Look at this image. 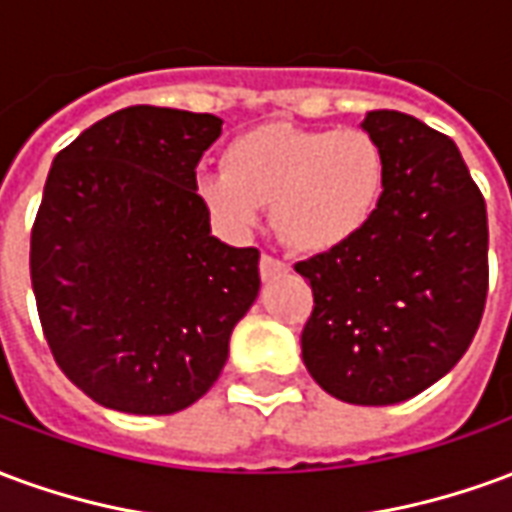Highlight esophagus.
I'll return each instance as SVG.
<instances>
[{"label":"esophagus","mask_w":512,"mask_h":512,"mask_svg":"<svg viewBox=\"0 0 512 512\" xmlns=\"http://www.w3.org/2000/svg\"><path fill=\"white\" fill-rule=\"evenodd\" d=\"M285 271H288V266H285L282 260H277V257H271V255L260 257V277H263V282L279 277V274H285Z\"/></svg>","instance_id":"34e87169"}]
</instances>
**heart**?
<instances>
[{
    "label": "heart",
    "instance_id": "heart-1",
    "mask_svg": "<svg viewBox=\"0 0 512 512\" xmlns=\"http://www.w3.org/2000/svg\"><path fill=\"white\" fill-rule=\"evenodd\" d=\"M386 161L373 136L359 128H299L271 123L235 136L224 169L197 172V194L235 235L274 211L279 238L299 252L345 244L376 213Z\"/></svg>",
    "mask_w": 512,
    "mask_h": 512
}]
</instances>
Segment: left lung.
I'll return each mask as SVG.
<instances>
[{
	"label": "left lung",
	"instance_id": "8db88e82",
	"mask_svg": "<svg viewBox=\"0 0 512 512\" xmlns=\"http://www.w3.org/2000/svg\"><path fill=\"white\" fill-rule=\"evenodd\" d=\"M386 161L373 219L345 244L296 263L315 310L301 359L329 395L392 406L447 376L480 326L488 216L450 136L403 112H367Z\"/></svg>",
	"mask_w": 512,
	"mask_h": 512
}]
</instances>
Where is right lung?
<instances>
[{
  "label": "right lung",
  "mask_w": 512,
  "mask_h": 512,
  "mask_svg": "<svg viewBox=\"0 0 512 512\" xmlns=\"http://www.w3.org/2000/svg\"><path fill=\"white\" fill-rule=\"evenodd\" d=\"M222 120L128 106L51 164L29 244L43 334L95 403L175 414L222 373L260 293V252L211 235L197 164Z\"/></svg>",
  "instance_id": "obj_1"
}]
</instances>
